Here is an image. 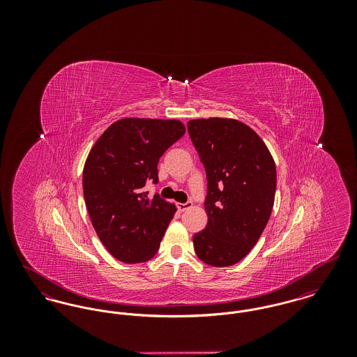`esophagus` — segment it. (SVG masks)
I'll use <instances>...</instances> for the list:
<instances>
[{"label":"esophagus","instance_id":"34e87169","mask_svg":"<svg viewBox=\"0 0 357 357\" xmlns=\"http://www.w3.org/2000/svg\"><path fill=\"white\" fill-rule=\"evenodd\" d=\"M191 206H192V202H191V201H187L185 204H176V207H178V210H179V211H185L187 208H190Z\"/></svg>","mask_w":357,"mask_h":357}]
</instances>
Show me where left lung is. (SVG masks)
<instances>
[{
    "label": "left lung",
    "mask_w": 357,
    "mask_h": 357,
    "mask_svg": "<svg viewBox=\"0 0 357 357\" xmlns=\"http://www.w3.org/2000/svg\"><path fill=\"white\" fill-rule=\"evenodd\" d=\"M187 130L207 178L208 220L194 234V249L210 266H230L252 250L271 218L275 165L262 139L238 120H190Z\"/></svg>",
    "instance_id": "left-lung-1"
}]
</instances>
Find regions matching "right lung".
<instances>
[{"label":"right lung","instance_id":"right-lung-1","mask_svg":"<svg viewBox=\"0 0 357 357\" xmlns=\"http://www.w3.org/2000/svg\"><path fill=\"white\" fill-rule=\"evenodd\" d=\"M179 120H118L86 158L83 190L88 214L105 249L126 264L151 259L176 207L144 187L158 183V162L185 135Z\"/></svg>","mask_w":357,"mask_h":357}]
</instances>
